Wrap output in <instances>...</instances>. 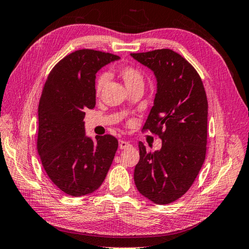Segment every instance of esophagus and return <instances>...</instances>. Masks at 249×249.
Listing matches in <instances>:
<instances>
[{"mask_svg": "<svg viewBox=\"0 0 249 249\" xmlns=\"http://www.w3.org/2000/svg\"><path fill=\"white\" fill-rule=\"evenodd\" d=\"M131 147V142L128 141H119V148L120 149H125V148H129Z\"/></svg>", "mask_w": 249, "mask_h": 249, "instance_id": "esophagus-1", "label": "esophagus"}]
</instances>
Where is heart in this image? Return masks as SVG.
<instances>
[{
	"mask_svg": "<svg viewBox=\"0 0 249 249\" xmlns=\"http://www.w3.org/2000/svg\"><path fill=\"white\" fill-rule=\"evenodd\" d=\"M118 74L121 79H123L125 86L128 87V89L132 88L137 84H143V75L142 71L134 67V66L126 65V66H121L118 68ZM107 82V76L106 74H100L98 75L96 80V92L100 93L103 89V87L106 86Z\"/></svg>",
	"mask_w": 249,
	"mask_h": 249,
	"instance_id": "obj_1",
	"label": "heart"
}]
</instances>
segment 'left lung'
I'll return each instance as SVG.
<instances>
[{
    "mask_svg": "<svg viewBox=\"0 0 249 249\" xmlns=\"http://www.w3.org/2000/svg\"><path fill=\"white\" fill-rule=\"evenodd\" d=\"M150 68L158 86L143 125L162 140L158 151L139 142L134 182L142 196L158 204L179 199L194 183L206 159L208 99L196 69L170 49L131 53Z\"/></svg>",
    "mask_w": 249,
    "mask_h": 249,
    "instance_id": "left-lung-1",
    "label": "left lung"
}]
</instances>
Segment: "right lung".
Returning a JSON list of instances; mask_svg holds the SVG:
<instances>
[{
    "instance_id": "right-lung-1",
    "label": "right lung",
    "mask_w": 249,
    "mask_h": 249,
    "mask_svg": "<svg viewBox=\"0 0 249 249\" xmlns=\"http://www.w3.org/2000/svg\"><path fill=\"white\" fill-rule=\"evenodd\" d=\"M119 56L90 49L68 54L54 66L38 107L37 150L48 177L70 196L98 190L118 148L113 135H85V110L96 106L97 71Z\"/></svg>"
}]
</instances>
